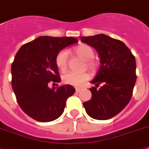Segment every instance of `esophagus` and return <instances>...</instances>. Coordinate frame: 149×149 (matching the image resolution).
Returning <instances> with one entry per match:
<instances>
[{
    "label": "esophagus",
    "mask_w": 149,
    "mask_h": 149,
    "mask_svg": "<svg viewBox=\"0 0 149 149\" xmlns=\"http://www.w3.org/2000/svg\"><path fill=\"white\" fill-rule=\"evenodd\" d=\"M81 88H75V91L77 93H79L80 91H81Z\"/></svg>",
    "instance_id": "34e87169"
}]
</instances>
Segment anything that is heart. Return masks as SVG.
<instances>
[{
    "label": "heart",
    "instance_id": "heart-1",
    "mask_svg": "<svg viewBox=\"0 0 149 149\" xmlns=\"http://www.w3.org/2000/svg\"><path fill=\"white\" fill-rule=\"evenodd\" d=\"M74 52L80 58L84 60L86 66L91 71H94L97 65V61L92 59L94 56V52L90 45L82 44L74 49ZM68 52L66 49L61 50L55 56V65L58 69L64 71L67 68ZM89 79V74L87 72H67L62 75L63 81L73 86H81Z\"/></svg>",
    "mask_w": 149,
    "mask_h": 149
}]
</instances>
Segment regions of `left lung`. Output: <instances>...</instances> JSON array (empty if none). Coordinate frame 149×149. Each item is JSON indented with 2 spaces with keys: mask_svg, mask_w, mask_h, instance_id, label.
Instances as JSON below:
<instances>
[{
  "mask_svg": "<svg viewBox=\"0 0 149 149\" xmlns=\"http://www.w3.org/2000/svg\"><path fill=\"white\" fill-rule=\"evenodd\" d=\"M81 40L97 50L100 62L91 81L95 84L90 88L92 97L84 107L93 119L109 120L123 110L132 97L136 81L135 56L123 42L104 34L81 36Z\"/></svg>",
  "mask_w": 149,
  "mask_h": 149,
  "instance_id": "left-lung-1",
  "label": "left lung"
}]
</instances>
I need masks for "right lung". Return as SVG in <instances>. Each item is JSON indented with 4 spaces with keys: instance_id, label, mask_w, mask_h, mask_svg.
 <instances>
[{
    "instance_id": "obj_1",
    "label": "right lung",
    "mask_w": 149,
    "mask_h": 149,
    "mask_svg": "<svg viewBox=\"0 0 149 149\" xmlns=\"http://www.w3.org/2000/svg\"><path fill=\"white\" fill-rule=\"evenodd\" d=\"M77 42L67 36H39L22 45L16 54L11 66L12 88L20 108L33 120L58 119L63 113L67 99L75 92L70 84L52 88L49 84L61 81L56 55Z\"/></svg>"
}]
</instances>
